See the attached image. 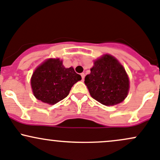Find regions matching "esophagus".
Returning <instances> with one entry per match:
<instances>
[{"label":"esophagus","mask_w":160,"mask_h":160,"mask_svg":"<svg viewBox=\"0 0 160 160\" xmlns=\"http://www.w3.org/2000/svg\"><path fill=\"white\" fill-rule=\"evenodd\" d=\"M81 76H82V81H84V79H85V73H82L81 74Z\"/></svg>","instance_id":"esophagus-1"}]
</instances>
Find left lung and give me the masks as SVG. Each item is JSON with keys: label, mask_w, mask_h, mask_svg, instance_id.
Returning <instances> with one entry per match:
<instances>
[{"label": "left lung", "mask_w": 160, "mask_h": 160, "mask_svg": "<svg viewBox=\"0 0 160 160\" xmlns=\"http://www.w3.org/2000/svg\"><path fill=\"white\" fill-rule=\"evenodd\" d=\"M91 96L107 106L118 104L128 94L130 82L124 68L111 55L95 60L91 73L85 78Z\"/></svg>", "instance_id": "obj_1"}]
</instances>
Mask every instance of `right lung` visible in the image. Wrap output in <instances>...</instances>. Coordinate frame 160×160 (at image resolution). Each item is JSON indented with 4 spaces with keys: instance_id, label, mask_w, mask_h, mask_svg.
<instances>
[{
    "instance_id": "1",
    "label": "right lung",
    "mask_w": 160,
    "mask_h": 160,
    "mask_svg": "<svg viewBox=\"0 0 160 160\" xmlns=\"http://www.w3.org/2000/svg\"><path fill=\"white\" fill-rule=\"evenodd\" d=\"M81 79L72 67H64L59 59H49L36 68L30 84L36 98L55 104L66 98L74 84Z\"/></svg>"
}]
</instances>
